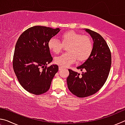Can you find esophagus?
Segmentation results:
<instances>
[{
    "instance_id": "1",
    "label": "esophagus",
    "mask_w": 125,
    "mask_h": 125,
    "mask_svg": "<svg viewBox=\"0 0 125 125\" xmlns=\"http://www.w3.org/2000/svg\"><path fill=\"white\" fill-rule=\"evenodd\" d=\"M63 68L62 67H61V66H59V67H58L59 71H61Z\"/></svg>"
}]
</instances>
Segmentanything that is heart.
Listing matches in <instances>:
<instances>
[{
    "mask_svg": "<svg viewBox=\"0 0 125 125\" xmlns=\"http://www.w3.org/2000/svg\"><path fill=\"white\" fill-rule=\"evenodd\" d=\"M61 39L63 45L68 44L67 51L54 58V62L63 67L69 66L77 61H84L88 58L93 51V42L86 35H81L73 31H68L61 35ZM48 48L52 52L58 53L62 48V44L57 39L51 38L48 42Z\"/></svg>",
    "mask_w": 125,
    "mask_h": 125,
    "instance_id": "b5f03b06",
    "label": "heart"
}]
</instances>
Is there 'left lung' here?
I'll return each mask as SVG.
<instances>
[{"label":"left lung","instance_id":"1","mask_svg":"<svg viewBox=\"0 0 125 125\" xmlns=\"http://www.w3.org/2000/svg\"><path fill=\"white\" fill-rule=\"evenodd\" d=\"M92 37L93 48L90 56L77 68L79 73L69 69L67 79L70 92L79 98H85L96 93L104 85L108 77L111 64V55L106 42L101 36L88 29H83Z\"/></svg>","mask_w":125,"mask_h":125}]
</instances>
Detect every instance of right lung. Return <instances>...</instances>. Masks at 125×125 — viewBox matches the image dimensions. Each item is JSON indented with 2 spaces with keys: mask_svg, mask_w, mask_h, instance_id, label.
<instances>
[{
  "mask_svg": "<svg viewBox=\"0 0 125 125\" xmlns=\"http://www.w3.org/2000/svg\"><path fill=\"white\" fill-rule=\"evenodd\" d=\"M61 30L42 26H35L20 36L15 47L13 68L23 88L35 95L47 92L54 75L58 71L56 64L46 67L52 57L48 42Z\"/></svg>",
  "mask_w": 125,
  "mask_h": 125,
  "instance_id": "right-lung-1",
  "label": "right lung"
}]
</instances>
